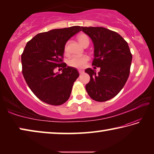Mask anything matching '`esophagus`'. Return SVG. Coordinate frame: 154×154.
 Instances as JSON below:
<instances>
[{
  "label": "esophagus",
  "mask_w": 154,
  "mask_h": 154,
  "mask_svg": "<svg viewBox=\"0 0 154 154\" xmlns=\"http://www.w3.org/2000/svg\"><path fill=\"white\" fill-rule=\"evenodd\" d=\"M79 74H83V72H84V71H83V70H79Z\"/></svg>",
  "instance_id": "obj_1"
}]
</instances>
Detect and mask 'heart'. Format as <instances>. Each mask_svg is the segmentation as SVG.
<instances>
[{
  "instance_id": "1",
  "label": "heart",
  "mask_w": 154,
  "mask_h": 154,
  "mask_svg": "<svg viewBox=\"0 0 154 154\" xmlns=\"http://www.w3.org/2000/svg\"><path fill=\"white\" fill-rule=\"evenodd\" d=\"M77 39L81 45L83 46L86 43H89V38L85 34H81V35H79L78 36ZM64 51H67V45H66L64 47ZM88 60H89V58L87 56H72L69 60V66L76 68V69H83V68H84L86 66V64Z\"/></svg>"
}]
</instances>
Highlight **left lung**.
<instances>
[{"label": "left lung", "mask_w": 154, "mask_h": 154, "mask_svg": "<svg viewBox=\"0 0 154 154\" xmlns=\"http://www.w3.org/2000/svg\"><path fill=\"white\" fill-rule=\"evenodd\" d=\"M94 43L92 65L100 67L96 73L90 68V82L85 85L88 95L98 102H105L120 92L129 77L132 56L128 43L118 33L103 27H82Z\"/></svg>", "instance_id": "1"}]
</instances>
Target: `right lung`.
I'll use <instances>...</instances> for the list:
<instances>
[{"mask_svg": "<svg viewBox=\"0 0 154 154\" xmlns=\"http://www.w3.org/2000/svg\"><path fill=\"white\" fill-rule=\"evenodd\" d=\"M81 27L54 29L41 32L26 43L22 54V74L36 97L51 105H60L71 95L74 82L79 77L75 68L62 62L65 44ZM62 67L61 74L54 72Z\"/></svg>", "mask_w": 154, "mask_h": 154, "instance_id": "obj_1", "label": "right lung"}]
</instances>
